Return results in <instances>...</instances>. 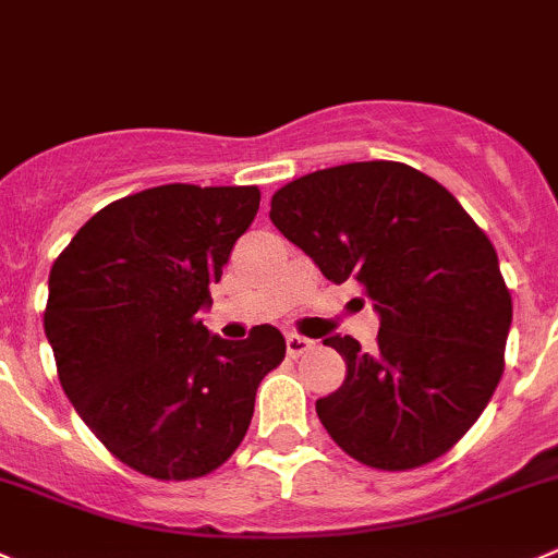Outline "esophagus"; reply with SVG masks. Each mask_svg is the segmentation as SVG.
<instances>
[{"label":"esophagus","instance_id":"obj_1","mask_svg":"<svg viewBox=\"0 0 558 558\" xmlns=\"http://www.w3.org/2000/svg\"><path fill=\"white\" fill-rule=\"evenodd\" d=\"M308 350H314V341H311V338L296 336V332L286 336V352H289V357H303Z\"/></svg>","mask_w":558,"mask_h":558}]
</instances>
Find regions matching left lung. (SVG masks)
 Returning <instances> with one entry per match:
<instances>
[{"label": "left lung", "instance_id": "1", "mask_svg": "<svg viewBox=\"0 0 558 558\" xmlns=\"http://www.w3.org/2000/svg\"><path fill=\"white\" fill-rule=\"evenodd\" d=\"M269 220L327 280H357L377 347L327 338L347 363L316 415L379 471L426 465L476 424L504 374L512 294L496 247L444 184L402 161H352L280 186Z\"/></svg>", "mask_w": 558, "mask_h": 558}]
</instances>
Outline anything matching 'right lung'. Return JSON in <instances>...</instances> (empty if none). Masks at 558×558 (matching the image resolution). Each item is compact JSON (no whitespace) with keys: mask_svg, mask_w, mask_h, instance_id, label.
I'll return each instance as SVG.
<instances>
[{"mask_svg":"<svg viewBox=\"0 0 558 558\" xmlns=\"http://www.w3.org/2000/svg\"><path fill=\"white\" fill-rule=\"evenodd\" d=\"M262 203L258 186L165 184L104 206L57 255L44 330L65 397L123 465L161 482L217 471L286 341L203 327L208 286Z\"/></svg>","mask_w":558,"mask_h":558,"instance_id":"add662e5","label":"right lung"}]
</instances>
